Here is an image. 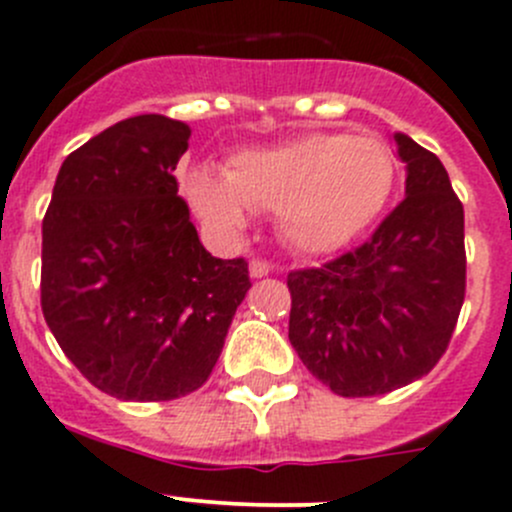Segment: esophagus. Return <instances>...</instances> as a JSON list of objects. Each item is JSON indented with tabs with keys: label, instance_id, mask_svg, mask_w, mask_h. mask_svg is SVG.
Returning <instances> with one entry per match:
<instances>
[{
	"label": "esophagus",
	"instance_id": "1",
	"mask_svg": "<svg viewBox=\"0 0 512 512\" xmlns=\"http://www.w3.org/2000/svg\"><path fill=\"white\" fill-rule=\"evenodd\" d=\"M270 272V265L265 260H250V275L252 277H265Z\"/></svg>",
	"mask_w": 512,
	"mask_h": 512
}]
</instances>
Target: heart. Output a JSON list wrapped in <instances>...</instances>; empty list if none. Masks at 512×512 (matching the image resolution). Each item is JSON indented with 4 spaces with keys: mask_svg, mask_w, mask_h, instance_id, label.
Returning a JSON list of instances; mask_svg holds the SVG:
<instances>
[{
    "mask_svg": "<svg viewBox=\"0 0 512 512\" xmlns=\"http://www.w3.org/2000/svg\"><path fill=\"white\" fill-rule=\"evenodd\" d=\"M395 157L367 135L312 132L267 150L240 152L225 177L192 170L190 205L210 230L235 235L250 210L275 212L282 240L300 252H332L360 235L388 205Z\"/></svg>",
    "mask_w": 512,
    "mask_h": 512,
    "instance_id": "heart-1",
    "label": "heart"
}]
</instances>
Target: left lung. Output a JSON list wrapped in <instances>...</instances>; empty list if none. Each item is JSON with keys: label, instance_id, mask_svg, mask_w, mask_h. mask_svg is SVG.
<instances>
[{"label": "left lung", "instance_id": "obj_1", "mask_svg": "<svg viewBox=\"0 0 512 512\" xmlns=\"http://www.w3.org/2000/svg\"><path fill=\"white\" fill-rule=\"evenodd\" d=\"M405 200L355 250L287 275L290 342L342 398H370L428 375L465 300V215L443 162L395 135Z\"/></svg>", "mask_w": 512, "mask_h": 512}]
</instances>
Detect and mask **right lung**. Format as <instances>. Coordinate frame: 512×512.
Returning <instances> with one entry per match:
<instances>
[{
    "label": "right lung",
    "mask_w": 512,
    "mask_h": 512,
    "mask_svg": "<svg viewBox=\"0 0 512 512\" xmlns=\"http://www.w3.org/2000/svg\"><path fill=\"white\" fill-rule=\"evenodd\" d=\"M190 127L140 114L59 167L42 222V312L94 388L160 403L205 385L237 305L242 257L202 247L172 175Z\"/></svg>",
    "instance_id": "add662e5"
}]
</instances>
